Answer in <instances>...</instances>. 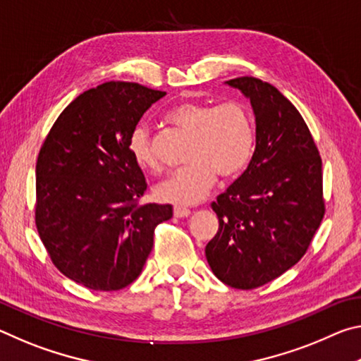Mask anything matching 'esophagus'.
<instances>
[{
    "instance_id": "obj_1",
    "label": "esophagus",
    "mask_w": 361,
    "mask_h": 361,
    "mask_svg": "<svg viewBox=\"0 0 361 361\" xmlns=\"http://www.w3.org/2000/svg\"><path fill=\"white\" fill-rule=\"evenodd\" d=\"M173 215L176 218H188L189 215H191V210L186 209V207H178V205H176L175 209H173Z\"/></svg>"
}]
</instances>
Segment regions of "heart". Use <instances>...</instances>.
Masks as SVG:
<instances>
[{
  "label": "heart",
  "mask_w": 361,
  "mask_h": 361,
  "mask_svg": "<svg viewBox=\"0 0 361 361\" xmlns=\"http://www.w3.org/2000/svg\"><path fill=\"white\" fill-rule=\"evenodd\" d=\"M167 121L192 133L191 164L170 173L156 186L164 202L192 205L204 200L216 175L234 178L252 161L256 135L248 109L240 103H223L213 108L202 102H183L167 113ZM130 154L137 166L159 172L161 162L152 149L146 127L138 126L130 137Z\"/></svg>",
  "instance_id": "b5f03b06"
}]
</instances>
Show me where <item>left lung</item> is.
<instances>
[{
  "mask_svg": "<svg viewBox=\"0 0 361 361\" xmlns=\"http://www.w3.org/2000/svg\"><path fill=\"white\" fill-rule=\"evenodd\" d=\"M224 84L252 103L256 148L245 172L212 204L219 228L205 256L223 283L252 290L307 252L325 215L322 159L302 116L272 84L252 76Z\"/></svg>",
  "mask_w": 361,
  "mask_h": 361,
  "instance_id": "1",
  "label": "left lung"
}]
</instances>
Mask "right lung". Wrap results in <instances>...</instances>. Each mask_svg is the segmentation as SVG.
I'll return each mask as SVG.
<instances>
[{
    "instance_id": "obj_1",
    "label": "right lung",
    "mask_w": 361,
    "mask_h": 361,
    "mask_svg": "<svg viewBox=\"0 0 361 361\" xmlns=\"http://www.w3.org/2000/svg\"><path fill=\"white\" fill-rule=\"evenodd\" d=\"M166 92L111 81L76 97L52 126L36 162V228L56 267L90 290L135 280L172 205L145 204L130 154L138 121Z\"/></svg>"
}]
</instances>
